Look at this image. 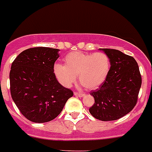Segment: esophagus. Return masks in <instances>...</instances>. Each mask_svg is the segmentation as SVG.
<instances>
[{"mask_svg":"<svg viewBox=\"0 0 152 152\" xmlns=\"http://www.w3.org/2000/svg\"><path fill=\"white\" fill-rule=\"evenodd\" d=\"M74 95H76V96H77V97H83V95H84V94L83 93H78V92H75L74 93Z\"/></svg>","mask_w":152,"mask_h":152,"instance_id":"1","label":"esophagus"}]
</instances>
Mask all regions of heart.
<instances>
[{
  "instance_id": "obj_1",
  "label": "heart",
  "mask_w": 152,
  "mask_h": 152,
  "mask_svg": "<svg viewBox=\"0 0 152 152\" xmlns=\"http://www.w3.org/2000/svg\"><path fill=\"white\" fill-rule=\"evenodd\" d=\"M110 68V58L102 52L85 53L73 51L68 53L64 59V65H54V73L62 85L69 88L76 80L88 89H96L106 80Z\"/></svg>"
}]
</instances>
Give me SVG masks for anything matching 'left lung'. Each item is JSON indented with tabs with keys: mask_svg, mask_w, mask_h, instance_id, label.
Listing matches in <instances>:
<instances>
[{
	"mask_svg": "<svg viewBox=\"0 0 152 152\" xmlns=\"http://www.w3.org/2000/svg\"><path fill=\"white\" fill-rule=\"evenodd\" d=\"M110 58V69L106 80L91 95L95 103L91 114L100 121L118 120L134 108L141 87V75L136 60L118 50L101 49Z\"/></svg>",
	"mask_w": 152,
	"mask_h": 152,
	"instance_id": "1",
	"label": "left lung"
}]
</instances>
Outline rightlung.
I'll return each instance as SVG.
<instances>
[{"mask_svg": "<svg viewBox=\"0 0 152 152\" xmlns=\"http://www.w3.org/2000/svg\"><path fill=\"white\" fill-rule=\"evenodd\" d=\"M58 49L34 47L18 55L11 66V95L23 115L35 123L48 122L61 112L73 95L53 72Z\"/></svg>", "mask_w": 152, "mask_h": 152, "instance_id": "right-lung-1", "label": "right lung"}]
</instances>
